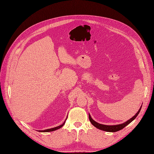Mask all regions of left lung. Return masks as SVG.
Masks as SVG:
<instances>
[{
  "instance_id": "1",
  "label": "left lung",
  "mask_w": 154,
  "mask_h": 154,
  "mask_svg": "<svg viewBox=\"0 0 154 154\" xmlns=\"http://www.w3.org/2000/svg\"><path fill=\"white\" fill-rule=\"evenodd\" d=\"M141 108H142V106L140 107V108L138 110V111L137 112V114L134 116L132 117L131 119H130L129 120H128V121L124 123L120 124V125H102V124H99V123L96 122L95 121H94V120L92 119V118L91 117L90 115H89V120H90L91 123L95 127H96L97 128L100 129L101 130H103V131H106L116 132V131H118L119 130H122L123 128H125L126 126H127L128 124H130L133 121V120H134L137 118L138 115L139 114L140 110H141Z\"/></svg>"
}]
</instances>
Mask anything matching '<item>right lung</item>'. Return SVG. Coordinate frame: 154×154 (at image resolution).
Returning <instances> with one entry per match:
<instances>
[{
    "mask_svg": "<svg viewBox=\"0 0 154 154\" xmlns=\"http://www.w3.org/2000/svg\"><path fill=\"white\" fill-rule=\"evenodd\" d=\"M66 121V120H65ZM65 124V122L62 124V125H60V126H57V127H55V128H50V129H47V130H39V131H40V132H49V131H55V130H58V129H59V128H60L62 126H63V125Z\"/></svg>",
    "mask_w": 154,
    "mask_h": 154,
    "instance_id": "add662e5",
    "label": "right lung"
}]
</instances>
